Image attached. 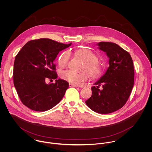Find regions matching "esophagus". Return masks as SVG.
<instances>
[{
  "label": "esophagus",
  "mask_w": 152,
  "mask_h": 152,
  "mask_svg": "<svg viewBox=\"0 0 152 152\" xmlns=\"http://www.w3.org/2000/svg\"><path fill=\"white\" fill-rule=\"evenodd\" d=\"M69 87H75V88L79 87L78 86H76V85H74V84H69Z\"/></svg>",
  "instance_id": "esophagus-1"
}]
</instances>
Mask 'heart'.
Listing matches in <instances>:
<instances>
[{
	"label": "heart",
	"mask_w": 152,
	"mask_h": 152,
	"mask_svg": "<svg viewBox=\"0 0 152 152\" xmlns=\"http://www.w3.org/2000/svg\"><path fill=\"white\" fill-rule=\"evenodd\" d=\"M76 54L86 62L83 69L88 71L91 77L93 78H97L101 74L102 65L97 61V56L91 50L86 48L80 49L76 51ZM70 57L71 54L68 51L60 55L58 60L60 68H64L68 65ZM60 77L63 80L71 84L78 85L86 81L89 75L86 71L77 72L71 70H66L60 73Z\"/></svg>",
	"instance_id": "obj_1"
}]
</instances>
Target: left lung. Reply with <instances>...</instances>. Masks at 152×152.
I'll return each instance as SVG.
<instances>
[{"label":"left lung","mask_w":152,"mask_h":152,"mask_svg":"<svg viewBox=\"0 0 152 152\" xmlns=\"http://www.w3.org/2000/svg\"><path fill=\"white\" fill-rule=\"evenodd\" d=\"M97 45L108 57L109 66L91 88L92 95L86 103L94 112L107 114L122 108L128 101L134 84V67L130 54L118 44L102 42Z\"/></svg>","instance_id":"obj_1"}]
</instances>
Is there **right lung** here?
Segmentation results:
<instances>
[{
  "mask_svg": "<svg viewBox=\"0 0 152 152\" xmlns=\"http://www.w3.org/2000/svg\"><path fill=\"white\" fill-rule=\"evenodd\" d=\"M49 39L33 40L26 44L16 55L14 63L13 83L22 103L35 111H46L58 104L69 87L58 79L47 85V78L55 79V60L58 53L68 47Z\"/></svg>",
  "mask_w": 152,
  "mask_h": 152,
  "instance_id": "obj_1",
  "label": "right lung"
}]
</instances>
